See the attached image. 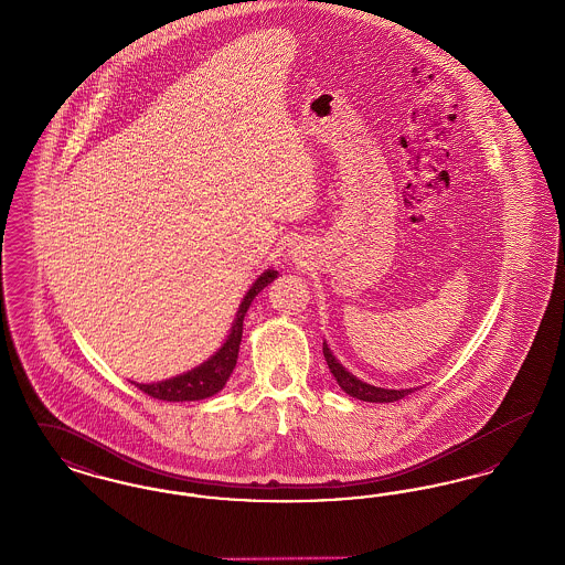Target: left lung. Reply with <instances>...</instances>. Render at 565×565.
<instances>
[{
  "label": "left lung",
  "mask_w": 565,
  "mask_h": 565,
  "mask_svg": "<svg viewBox=\"0 0 565 565\" xmlns=\"http://www.w3.org/2000/svg\"><path fill=\"white\" fill-rule=\"evenodd\" d=\"M323 358H326V364L330 369L332 376L337 379V383L341 385V390L345 394H350L358 401H364V403H396L404 396H408L415 387H408V390H385V387H375L366 381H360L358 376L351 375L350 371L332 355L330 348L323 343Z\"/></svg>",
  "instance_id": "obj_1"
}]
</instances>
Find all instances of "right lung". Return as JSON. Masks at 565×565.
<instances>
[{
	"label": "right lung",
	"mask_w": 565,
	"mask_h": 565,
	"mask_svg": "<svg viewBox=\"0 0 565 565\" xmlns=\"http://www.w3.org/2000/svg\"><path fill=\"white\" fill-rule=\"evenodd\" d=\"M277 277V270L267 269L247 290V295L243 296L237 318L231 328L228 339L224 341V345L215 351L214 355L203 362L201 366L192 369L184 375L173 376V379H164L159 383H135L143 394L157 398V401H167V403H189V401H203L217 394L228 376L233 375V369L237 364V355H239V345H242L243 318L252 305V300L260 290H265L270 281Z\"/></svg>",
	"instance_id": "1"
}]
</instances>
